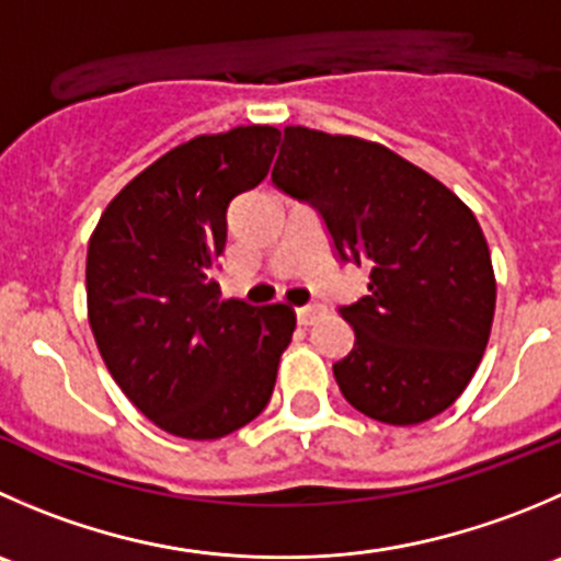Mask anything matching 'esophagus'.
<instances>
[{
    "label": "esophagus",
    "instance_id": "obj_1",
    "mask_svg": "<svg viewBox=\"0 0 561 561\" xmlns=\"http://www.w3.org/2000/svg\"><path fill=\"white\" fill-rule=\"evenodd\" d=\"M323 312H325L323 304H307V307H298L296 309V320L301 325H312L314 320H318Z\"/></svg>",
    "mask_w": 561,
    "mask_h": 561
}]
</instances>
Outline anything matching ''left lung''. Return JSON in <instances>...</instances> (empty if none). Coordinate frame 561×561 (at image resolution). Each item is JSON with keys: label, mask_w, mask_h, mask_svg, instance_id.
<instances>
[{"label": "left lung", "mask_w": 561, "mask_h": 561, "mask_svg": "<svg viewBox=\"0 0 561 561\" xmlns=\"http://www.w3.org/2000/svg\"><path fill=\"white\" fill-rule=\"evenodd\" d=\"M271 181L318 210L334 254L369 271L340 307L353 351L334 364L342 397L386 425L447 411L477 373L496 309L480 221L444 183L389 148L285 128Z\"/></svg>", "instance_id": "1"}]
</instances>
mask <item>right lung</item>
<instances>
[{
	"mask_svg": "<svg viewBox=\"0 0 561 561\" xmlns=\"http://www.w3.org/2000/svg\"><path fill=\"white\" fill-rule=\"evenodd\" d=\"M274 125L197 136L108 203L87 249V312L108 373L150 422L221 438L260 416L296 329L285 304L221 301L227 210L260 186Z\"/></svg>",
	"mask_w": 561,
	"mask_h": 561,
	"instance_id": "1",
	"label": "right lung"
}]
</instances>
